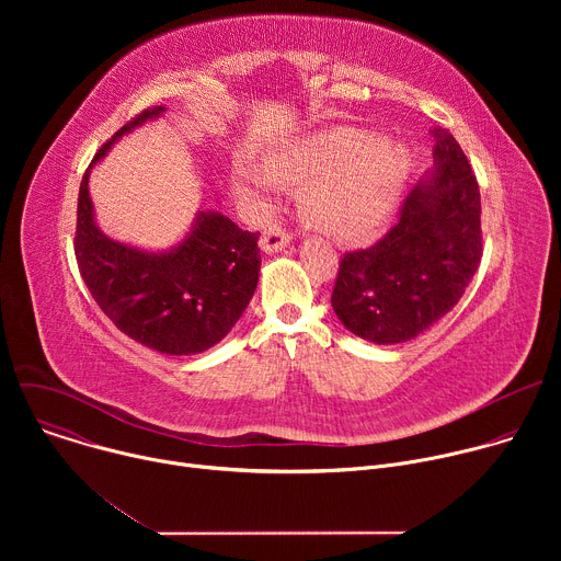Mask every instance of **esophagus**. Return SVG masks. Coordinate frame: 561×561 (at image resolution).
Returning <instances> with one entry per match:
<instances>
[{
  "label": "esophagus",
  "mask_w": 561,
  "mask_h": 561,
  "mask_svg": "<svg viewBox=\"0 0 561 561\" xmlns=\"http://www.w3.org/2000/svg\"><path fill=\"white\" fill-rule=\"evenodd\" d=\"M288 244H290V234L279 224H271L264 228L260 239V247L264 253H279Z\"/></svg>",
  "instance_id": "34e87169"
}]
</instances>
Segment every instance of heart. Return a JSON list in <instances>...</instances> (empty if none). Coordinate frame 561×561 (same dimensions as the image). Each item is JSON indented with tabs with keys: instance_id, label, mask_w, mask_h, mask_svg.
<instances>
[{
	"instance_id": "1",
	"label": "heart",
	"mask_w": 561,
	"mask_h": 561,
	"mask_svg": "<svg viewBox=\"0 0 561 561\" xmlns=\"http://www.w3.org/2000/svg\"><path fill=\"white\" fill-rule=\"evenodd\" d=\"M411 150L362 128H333L288 141L268 167L237 162L232 191L253 213H264L277 184H301L308 219L342 242L370 237L394 210L411 173Z\"/></svg>"
}]
</instances>
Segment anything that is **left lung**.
<instances>
[{
  "label": "left lung",
  "mask_w": 561,
  "mask_h": 561,
  "mask_svg": "<svg viewBox=\"0 0 561 561\" xmlns=\"http://www.w3.org/2000/svg\"><path fill=\"white\" fill-rule=\"evenodd\" d=\"M435 164L413 186L397 224L364 251L346 253L333 310L357 337L402 344L453 310L482 260V202L457 139L433 126Z\"/></svg>",
  "instance_id": "obj_1"
}]
</instances>
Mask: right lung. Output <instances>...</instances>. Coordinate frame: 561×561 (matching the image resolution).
Segmentation results:
<instances>
[{
	"mask_svg": "<svg viewBox=\"0 0 561 561\" xmlns=\"http://www.w3.org/2000/svg\"><path fill=\"white\" fill-rule=\"evenodd\" d=\"M146 108L95 154L77 199L75 257L93 299L130 340L167 355H195L221 342L247 310L260 279L257 232L217 210H199L169 251H141L104 234L89 193L91 171L111 146L164 115Z\"/></svg>",
	"mask_w": 561,
	"mask_h": 561,
	"instance_id": "right-lung-1",
	"label": "right lung"
}]
</instances>
